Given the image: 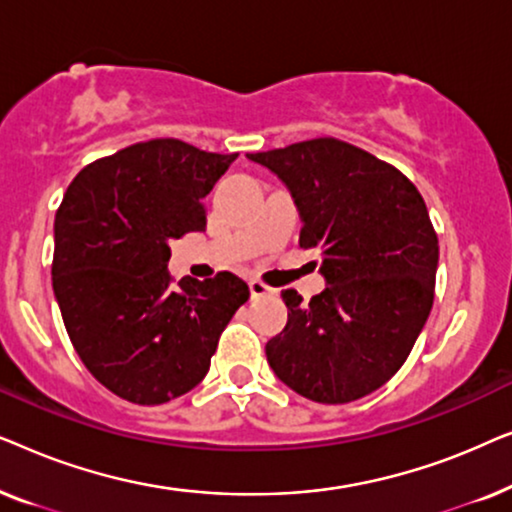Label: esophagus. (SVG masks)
I'll return each mask as SVG.
<instances>
[{"label":"esophagus","mask_w":512,"mask_h":512,"mask_svg":"<svg viewBox=\"0 0 512 512\" xmlns=\"http://www.w3.org/2000/svg\"><path fill=\"white\" fill-rule=\"evenodd\" d=\"M249 291H251V298H263V296H272V293H275V289H270L268 284L258 282V279H251Z\"/></svg>","instance_id":"1"}]
</instances>
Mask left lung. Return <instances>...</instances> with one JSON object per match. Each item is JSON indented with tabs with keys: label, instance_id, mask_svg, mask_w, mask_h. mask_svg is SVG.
Masks as SVG:
<instances>
[{
	"label": "left lung",
	"instance_id": "obj_1",
	"mask_svg": "<svg viewBox=\"0 0 512 512\" xmlns=\"http://www.w3.org/2000/svg\"><path fill=\"white\" fill-rule=\"evenodd\" d=\"M289 188L300 247L321 254L326 289L303 303L282 291L284 331L265 345L286 387L314 403H352L408 359L429 319L438 237L415 184L333 137L247 153Z\"/></svg>",
	"mask_w": 512,
	"mask_h": 512
}]
</instances>
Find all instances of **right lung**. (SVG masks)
Listing matches in <instances>:
<instances>
[{
  "instance_id": "1",
  "label": "right lung",
  "mask_w": 512,
  "mask_h": 512,
  "mask_svg": "<svg viewBox=\"0 0 512 512\" xmlns=\"http://www.w3.org/2000/svg\"><path fill=\"white\" fill-rule=\"evenodd\" d=\"M237 153L151 139L83 167L55 214L53 291L69 340L109 391L137 405L172 401L207 375L249 286L167 270L170 242L202 233L207 198Z\"/></svg>"
}]
</instances>
